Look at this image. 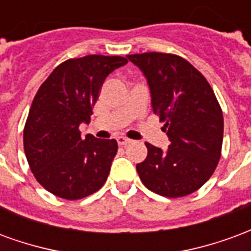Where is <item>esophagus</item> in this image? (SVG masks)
Returning <instances> with one entry per match:
<instances>
[{
  "mask_svg": "<svg viewBox=\"0 0 251 251\" xmlns=\"http://www.w3.org/2000/svg\"><path fill=\"white\" fill-rule=\"evenodd\" d=\"M117 141H118V145H120V147H126V145L131 144L133 140H130V138H126V137H118V138H117Z\"/></svg>",
  "mask_w": 251,
  "mask_h": 251,
  "instance_id": "1",
  "label": "esophagus"
}]
</instances>
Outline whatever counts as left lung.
I'll use <instances>...</instances> for the list:
<instances>
[{
    "instance_id": "8db88e82",
    "label": "left lung",
    "mask_w": 251,
    "mask_h": 251,
    "mask_svg": "<svg viewBox=\"0 0 251 251\" xmlns=\"http://www.w3.org/2000/svg\"><path fill=\"white\" fill-rule=\"evenodd\" d=\"M145 75L154 114L164 122L169 144L163 152L145 142L148 156L137 164L144 185L165 198H181L204 184L219 163L223 113L201 74L183 57L145 52L127 55Z\"/></svg>"
}]
</instances>
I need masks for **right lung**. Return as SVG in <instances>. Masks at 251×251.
<instances>
[{"label":"right lung","mask_w":251,"mask_h":251,"mask_svg":"<svg viewBox=\"0 0 251 251\" xmlns=\"http://www.w3.org/2000/svg\"><path fill=\"white\" fill-rule=\"evenodd\" d=\"M122 56L88 55L68 59L36 93L24 127L30 171L44 188L62 199H83L102 188L118 151L115 140L82 138L104 79L125 66Z\"/></svg>","instance_id":"1"}]
</instances>
